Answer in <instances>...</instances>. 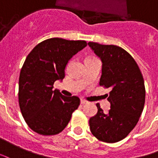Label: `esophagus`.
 <instances>
[{
    "mask_svg": "<svg viewBox=\"0 0 158 158\" xmlns=\"http://www.w3.org/2000/svg\"><path fill=\"white\" fill-rule=\"evenodd\" d=\"M87 102L86 101V100H84V99H81V104H85V103H87Z\"/></svg>",
    "mask_w": 158,
    "mask_h": 158,
    "instance_id": "34e87169",
    "label": "esophagus"
}]
</instances>
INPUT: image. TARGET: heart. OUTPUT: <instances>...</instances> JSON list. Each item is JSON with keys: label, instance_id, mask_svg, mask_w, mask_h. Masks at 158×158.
<instances>
[{"label": "heart", "instance_id": "1", "mask_svg": "<svg viewBox=\"0 0 158 158\" xmlns=\"http://www.w3.org/2000/svg\"><path fill=\"white\" fill-rule=\"evenodd\" d=\"M87 59H91V58H87Z\"/></svg>", "mask_w": 158, "mask_h": 158}]
</instances>
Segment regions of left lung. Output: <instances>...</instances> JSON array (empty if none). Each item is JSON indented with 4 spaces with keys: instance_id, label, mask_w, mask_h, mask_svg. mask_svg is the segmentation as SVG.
I'll return each mask as SVG.
<instances>
[{
    "instance_id": "left-lung-1",
    "label": "left lung",
    "mask_w": 158,
    "mask_h": 158,
    "mask_svg": "<svg viewBox=\"0 0 158 158\" xmlns=\"http://www.w3.org/2000/svg\"><path fill=\"white\" fill-rule=\"evenodd\" d=\"M88 45L103 64L99 84L111 89L107 94L110 109L104 113L97 103L98 113L89 119L90 131L99 140L118 142L134 129L143 111V77L133 57L124 49L94 42Z\"/></svg>"
}]
</instances>
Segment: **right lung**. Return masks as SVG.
Masks as SVG:
<instances>
[{"instance_id":"add662e5","label":"right lung","mask_w":158,"mask_h":158,"mask_svg":"<svg viewBox=\"0 0 158 158\" xmlns=\"http://www.w3.org/2000/svg\"><path fill=\"white\" fill-rule=\"evenodd\" d=\"M86 46L84 40L53 38L40 43L27 56L19 77L18 101L25 121L38 134H59L78 108V97L63 96L53 86L64 79L69 60Z\"/></svg>"}]
</instances>
